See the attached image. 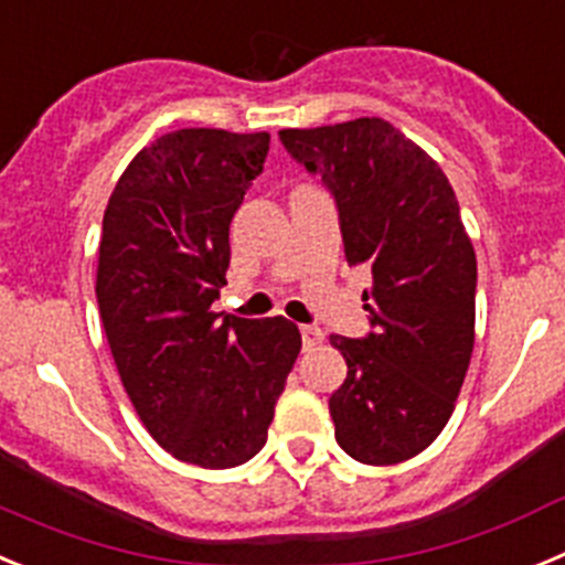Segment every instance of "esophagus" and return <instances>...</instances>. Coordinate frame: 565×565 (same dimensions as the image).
Segmentation results:
<instances>
[{"label": "esophagus", "instance_id": "1", "mask_svg": "<svg viewBox=\"0 0 565 565\" xmlns=\"http://www.w3.org/2000/svg\"><path fill=\"white\" fill-rule=\"evenodd\" d=\"M301 338H303V345L323 343V332H320L318 327H301Z\"/></svg>", "mask_w": 565, "mask_h": 565}]
</instances>
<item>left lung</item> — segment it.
Here are the masks:
<instances>
[{"mask_svg":"<svg viewBox=\"0 0 565 565\" xmlns=\"http://www.w3.org/2000/svg\"><path fill=\"white\" fill-rule=\"evenodd\" d=\"M338 207L349 267L371 270L365 338L332 334L349 374L329 396L334 439L363 465L422 454L454 414L476 329V253L445 171L380 118L281 129Z\"/></svg>","mask_w":565,"mask_h":565,"instance_id":"1","label":"left lung"}]
</instances>
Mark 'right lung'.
<instances>
[{
  "mask_svg": "<svg viewBox=\"0 0 565 565\" xmlns=\"http://www.w3.org/2000/svg\"><path fill=\"white\" fill-rule=\"evenodd\" d=\"M267 151V131L162 135L129 162L104 213L95 295L126 394L157 445L207 470L262 450L301 352L287 318L211 309L227 284L233 213Z\"/></svg>",
  "mask_w": 565,
  "mask_h": 565,
  "instance_id": "obj_1",
  "label": "right lung"
}]
</instances>
